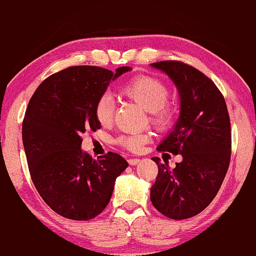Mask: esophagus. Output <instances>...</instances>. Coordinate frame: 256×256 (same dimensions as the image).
Segmentation results:
<instances>
[{
  "mask_svg": "<svg viewBox=\"0 0 256 256\" xmlns=\"http://www.w3.org/2000/svg\"><path fill=\"white\" fill-rule=\"evenodd\" d=\"M140 162V158H129L128 160V164H130V166H134V164H139Z\"/></svg>",
  "mask_w": 256,
  "mask_h": 256,
  "instance_id": "obj_1",
  "label": "esophagus"
}]
</instances>
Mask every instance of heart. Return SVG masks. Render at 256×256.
Segmentation results:
<instances>
[{
    "instance_id": "b5f03b06",
    "label": "heart",
    "mask_w": 256,
    "mask_h": 256,
    "mask_svg": "<svg viewBox=\"0 0 256 256\" xmlns=\"http://www.w3.org/2000/svg\"><path fill=\"white\" fill-rule=\"evenodd\" d=\"M120 94L149 111L151 123L158 129L164 130L172 126L176 117V110L174 106L168 102L170 88L164 82L151 76H138L122 85ZM114 111V101L108 95H102L96 101L95 118L104 127L112 123ZM150 139L151 134L149 132L124 134L118 136L116 144L127 150L140 151L146 142H150Z\"/></svg>"
}]
</instances>
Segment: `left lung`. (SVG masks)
<instances>
[{
    "instance_id": "left-lung-1",
    "label": "left lung",
    "mask_w": 256,
    "mask_h": 256,
    "mask_svg": "<svg viewBox=\"0 0 256 256\" xmlns=\"http://www.w3.org/2000/svg\"><path fill=\"white\" fill-rule=\"evenodd\" d=\"M151 66L174 82L180 96L177 124L158 150L180 154L183 160L171 170L167 161L152 158L158 173L150 200L162 215L186 220L212 202L226 177L232 149L230 114L218 88L196 68L180 61Z\"/></svg>"
}]
</instances>
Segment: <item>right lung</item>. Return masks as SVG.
Returning <instances> with one entry per match:
<instances>
[{
    "label": "right lung",
    "mask_w": 256,
    "mask_h": 256,
    "mask_svg": "<svg viewBox=\"0 0 256 256\" xmlns=\"http://www.w3.org/2000/svg\"><path fill=\"white\" fill-rule=\"evenodd\" d=\"M116 73L96 66H74L52 74L39 85L26 107L22 136L35 188L56 214L88 221L108 204L114 180L128 166L116 152L92 160L82 151V134L100 123L95 104Z\"/></svg>",
    "instance_id": "add662e5"
}]
</instances>
